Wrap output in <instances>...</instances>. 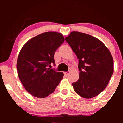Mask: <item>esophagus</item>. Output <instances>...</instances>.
I'll return each mask as SVG.
<instances>
[{
    "label": "esophagus",
    "mask_w": 123,
    "mask_h": 123,
    "mask_svg": "<svg viewBox=\"0 0 123 123\" xmlns=\"http://www.w3.org/2000/svg\"><path fill=\"white\" fill-rule=\"evenodd\" d=\"M69 73H70V71H69H69H68V72H65L64 74H65V75H68V74H69Z\"/></svg>",
    "instance_id": "esophagus-1"
}]
</instances>
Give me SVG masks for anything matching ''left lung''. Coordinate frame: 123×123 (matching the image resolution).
<instances>
[{
    "mask_svg": "<svg viewBox=\"0 0 123 123\" xmlns=\"http://www.w3.org/2000/svg\"><path fill=\"white\" fill-rule=\"evenodd\" d=\"M79 59V79L72 83L81 97H95L108 86L113 73V59L106 46L94 36L72 32L65 38Z\"/></svg>",
    "mask_w": 123,
    "mask_h": 123,
    "instance_id": "8db88e82",
    "label": "left lung"
}]
</instances>
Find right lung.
Returning <instances> with one entry per match:
<instances>
[{
  "instance_id": "right-lung-1",
  "label": "right lung",
  "mask_w": 123,
  "mask_h": 123,
  "mask_svg": "<svg viewBox=\"0 0 123 123\" xmlns=\"http://www.w3.org/2000/svg\"><path fill=\"white\" fill-rule=\"evenodd\" d=\"M65 41L61 33L47 32L29 40L18 55L17 69L21 82L33 97L43 98L55 90L63 73L49 68L54 53Z\"/></svg>"
}]
</instances>
